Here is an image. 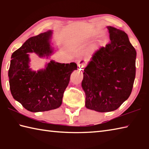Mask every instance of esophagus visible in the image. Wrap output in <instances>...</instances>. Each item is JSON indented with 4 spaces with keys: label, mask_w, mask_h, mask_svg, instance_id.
I'll use <instances>...</instances> for the list:
<instances>
[{
    "label": "esophagus",
    "mask_w": 149,
    "mask_h": 149,
    "mask_svg": "<svg viewBox=\"0 0 149 149\" xmlns=\"http://www.w3.org/2000/svg\"><path fill=\"white\" fill-rule=\"evenodd\" d=\"M84 68V66L83 65H81V64L78 65V70L79 72H80L81 73H82Z\"/></svg>",
    "instance_id": "1"
}]
</instances>
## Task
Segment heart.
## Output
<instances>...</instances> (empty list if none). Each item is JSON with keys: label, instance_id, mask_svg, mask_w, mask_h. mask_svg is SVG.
Returning <instances> with one entry per match:
<instances>
[{"label": "heart", "instance_id": "heart-1", "mask_svg": "<svg viewBox=\"0 0 149 149\" xmlns=\"http://www.w3.org/2000/svg\"><path fill=\"white\" fill-rule=\"evenodd\" d=\"M95 49V45H91V48H90V51H93Z\"/></svg>", "mask_w": 149, "mask_h": 149}]
</instances>
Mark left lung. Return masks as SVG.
I'll use <instances>...</instances> for the list:
<instances>
[{
    "label": "left lung",
    "mask_w": 149,
    "mask_h": 149,
    "mask_svg": "<svg viewBox=\"0 0 149 149\" xmlns=\"http://www.w3.org/2000/svg\"><path fill=\"white\" fill-rule=\"evenodd\" d=\"M110 42L93 54L84 69L81 86L86 107L101 113L116 110L131 94L136 51L122 30L107 27Z\"/></svg>",
    "instance_id": "1"
}]
</instances>
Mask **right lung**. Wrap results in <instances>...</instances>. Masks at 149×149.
<instances>
[{
    "mask_svg": "<svg viewBox=\"0 0 149 149\" xmlns=\"http://www.w3.org/2000/svg\"><path fill=\"white\" fill-rule=\"evenodd\" d=\"M48 31L28 39L13 52L8 71L9 82L13 98L31 112H43L58 108L72 72L77 69L74 62L60 63L51 60L46 69L32 71L29 67L28 53L48 56L52 53Z\"/></svg>",
    "mask_w": 149,
    "mask_h": 149,
    "instance_id": "right-lung-1",
    "label": "right lung"
}]
</instances>
